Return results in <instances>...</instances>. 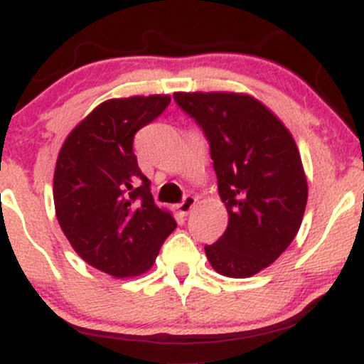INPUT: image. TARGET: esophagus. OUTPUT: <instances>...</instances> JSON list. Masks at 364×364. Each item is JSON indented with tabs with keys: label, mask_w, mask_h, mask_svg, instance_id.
<instances>
[{
	"label": "esophagus",
	"mask_w": 364,
	"mask_h": 364,
	"mask_svg": "<svg viewBox=\"0 0 364 364\" xmlns=\"http://www.w3.org/2000/svg\"><path fill=\"white\" fill-rule=\"evenodd\" d=\"M195 205H196L195 196H185V200H183L181 203H178L176 208H178V212L181 215H188L191 210H193Z\"/></svg>",
	"instance_id": "34e87169"
}]
</instances>
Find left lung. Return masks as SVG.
<instances>
[{"label": "left lung", "mask_w": 364, "mask_h": 364, "mask_svg": "<svg viewBox=\"0 0 364 364\" xmlns=\"http://www.w3.org/2000/svg\"><path fill=\"white\" fill-rule=\"evenodd\" d=\"M210 144L228 229L205 246L212 269L252 277L298 235L308 200L301 156L291 132L265 104L240 92H174Z\"/></svg>", "instance_id": "obj_1"}]
</instances>
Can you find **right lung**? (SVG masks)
<instances>
[{"label": "right lung", "instance_id": "1", "mask_svg": "<svg viewBox=\"0 0 364 364\" xmlns=\"http://www.w3.org/2000/svg\"><path fill=\"white\" fill-rule=\"evenodd\" d=\"M166 94L109 99L63 141L54 208L82 260L112 277H136L156 262L176 220L159 208L133 152V136L169 106Z\"/></svg>", "mask_w": 364, "mask_h": 364}]
</instances>
